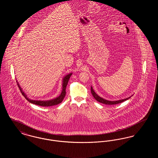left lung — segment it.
Returning <instances> with one entry per match:
<instances>
[{
	"label": "left lung",
	"instance_id": "8db88e82",
	"mask_svg": "<svg viewBox=\"0 0 158 158\" xmlns=\"http://www.w3.org/2000/svg\"><path fill=\"white\" fill-rule=\"evenodd\" d=\"M90 89H91V93L94 97V98H95L97 101L104 104H106V105H115V104H117L119 103H121L126 100L128 99L129 98H130L131 97H128V98H126V99H120V100H118V101H108V100H106L104 98L100 97L99 96H98V95L94 92V90L93 89L92 87H90Z\"/></svg>",
	"mask_w": 158,
	"mask_h": 158
}]
</instances>
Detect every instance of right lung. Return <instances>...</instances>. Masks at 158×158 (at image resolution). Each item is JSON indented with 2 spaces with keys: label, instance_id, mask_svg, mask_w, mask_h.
Returning <instances> with one entry per match:
<instances>
[{
  "label": "right lung",
  "instance_id": "right-lung-1",
  "mask_svg": "<svg viewBox=\"0 0 158 158\" xmlns=\"http://www.w3.org/2000/svg\"><path fill=\"white\" fill-rule=\"evenodd\" d=\"M72 75V73H70L69 74H68L67 75L65 76L63 79V83H62V91L60 95V96H59L57 98H54L51 100H48V101H38V100H32L30 98H28L27 95L24 93V92H23L22 90V88H21V86H19V84L17 82L18 86L20 89V91L21 92L22 94L24 96V97L25 99H27V100L28 101H29L31 104H34L35 105H40V106H53V105H57L61 103L62 102V101L63 100V99L64 98V97L66 95V88L68 85L69 80L70 77L71 75Z\"/></svg>",
  "mask_w": 158,
  "mask_h": 158
}]
</instances>
